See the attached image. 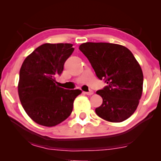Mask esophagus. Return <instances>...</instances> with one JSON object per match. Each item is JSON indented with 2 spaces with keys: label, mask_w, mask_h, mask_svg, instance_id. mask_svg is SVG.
Returning <instances> with one entry per match:
<instances>
[{
  "label": "esophagus",
  "mask_w": 161,
  "mask_h": 161,
  "mask_svg": "<svg viewBox=\"0 0 161 161\" xmlns=\"http://www.w3.org/2000/svg\"><path fill=\"white\" fill-rule=\"evenodd\" d=\"M86 94H87V95H92V94H94V92L92 91V90H90L89 92H85Z\"/></svg>",
  "instance_id": "esophagus-1"
}]
</instances>
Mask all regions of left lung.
I'll return each instance as SVG.
<instances>
[{
    "instance_id": "1",
    "label": "left lung",
    "mask_w": 161,
    "mask_h": 161,
    "mask_svg": "<svg viewBox=\"0 0 161 161\" xmlns=\"http://www.w3.org/2000/svg\"><path fill=\"white\" fill-rule=\"evenodd\" d=\"M79 49L97 78L107 83L97 92L103 103L96 114L112 122L126 120L137 108L143 90V72L133 54L124 46L107 42L83 43Z\"/></svg>"
}]
</instances>
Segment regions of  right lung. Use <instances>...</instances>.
Here are the masks:
<instances>
[{
    "mask_svg": "<svg viewBox=\"0 0 161 161\" xmlns=\"http://www.w3.org/2000/svg\"><path fill=\"white\" fill-rule=\"evenodd\" d=\"M74 51L72 44L46 43L24 60L19 70L18 94L26 114L37 124L53 127L69 117L80 89H64L56 84L67 59Z\"/></svg>",
    "mask_w": 161,
    "mask_h": 161,
    "instance_id": "right-lung-1",
    "label": "right lung"
}]
</instances>
